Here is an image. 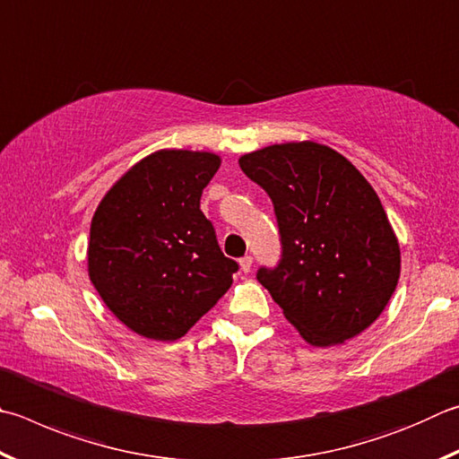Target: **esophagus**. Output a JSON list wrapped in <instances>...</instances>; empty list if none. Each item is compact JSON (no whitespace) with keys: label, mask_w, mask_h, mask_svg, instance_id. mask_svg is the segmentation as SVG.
Wrapping results in <instances>:
<instances>
[{"label":"esophagus","mask_w":459,"mask_h":459,"mask_svg":"<svg viewBox=\"0 0 459 459\" xmlns=\"http://www.w3.org/2000/svg\"><path fill=\"white\" fill-rule=\"evenodd\" d=\"M238 264H240V271H243V273H248V271L253 269V256H251V255L243 256V258H240V261H238Z\"/></svg>","instance_id":"esophagus-1"}]
</instances>
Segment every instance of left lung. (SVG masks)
<instances>
[{"mask_svg":"<svg viewBox=\"0 0 459 459\" xmlns=\"http://www.w3.org/2000/svg\"><path fill=\"white\" fill-rule=\"evenodd\" d=\"M271 196L281 263L258 269L287 321L315 347L345 343L385 309L402 253L373 186L335 150L311 143L273 144L238 158Z\"/></svg>","mask_w":459,"mask_h":459,"instance_id":"1","label":"left lung"}]
</instances>
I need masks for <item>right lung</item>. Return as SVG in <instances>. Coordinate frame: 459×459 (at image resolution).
I'll return each instance as SVG.
<instances>
[{
    "label": "right lung",
    "instance_id": "1",
    "mask_svg": "<svg viewBox=\"0 0 459 459\" xmlns=\"http://www.w3.org/2000/svg\"><path fill=\"white\" fill-rule=\"evenodd\" d=\"M221 156L158 150L98 204L88 274L108 309L138 335L177 341L232 285L238 264L222 255L201 196Z\"/></svg>",
    "mask_w": 459,
    "mask_h": 459
}]
</instances>
